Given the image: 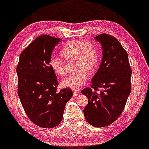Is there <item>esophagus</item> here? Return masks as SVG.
<instances>
[{
	"label": "esophagus",
	"mask_w": 149,
	"mask_h": 149,
	"mask_svg": "<svg viewBox=\"0 0 149 149\" xmlns=\"http://www.w3.org/2000/svg\"><path fill=\"white\" fill-rule=\"evenodd\" d=\"M79 94H80V92H79L78 90H74V92H73V96H74V97H76V96L79 95Z\"/></svg>",
	"instance_id": "esophagus-1"
}]
</instances>
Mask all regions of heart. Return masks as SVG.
<instances>
[{"instance_id": "obj_1", "label": "heart", "mask_w": 149, "mask_h": 149, "mask_svg": "<svg viewBox=\"0 0 149 149\" xmlns=\"http://www.w3.org/2000/svg\"><path fill=\"white\" fill-rule=\"evenodd\" d=\"M61 54L65 60L74 59L75 69L77 70L61 81L63 88L77 90L88 81V72H92L97 67L99 57L96 46L92 42L83 40H71L61 50ZM51 69L58 75L64 74L65 63L56 56H51L49 60Z\"/></svg>"}]
</instances>
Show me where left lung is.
Here are the masks:
<instances>
[{"instance_id":"left-lung-1","label":"left lung","mask_w":149,"mask_h":149,"mask_svg":"<svg viewBox=\"0 0 149 149\" xmlns=\"http://www.w3.org/2000/svg\"><path fill=\"white\" fill-rule=\"evenodd\" d=\"M102 46L103 58L99 68L92 80V88L81 93L88 98L84 109L85 118L96 127H103L113 123L123 112L131 93L132 71L128 54L116 38L107 34L94 38ZM98 88L104 91L97 93Z\"/></svg>"}]
</instances>
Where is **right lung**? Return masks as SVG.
Masks as SVG:
<instances>
[{"label": "right lung", "mask_w": 149, "mask_h": 149, "mask_svg": "<svg viewBox=\"0 0 149 149\" xmlns=\"http://www.w3.org/2000/svg\"><path fill=\"white\" fill-rule=\"evenodd\" d=\"M59 38L38 37L20 54L16 68L18 94L26 115L42 128H53L62 120L65 105L73 95L70 88L57 92L58 82L49 65Z\"/></svg>", "instance_id": "add662e5"}]
</instances>
